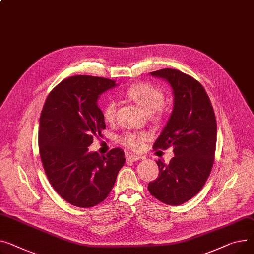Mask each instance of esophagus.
I'll list each match as a JSON object with an SVG mask.
<instances>
[{"label":"esophagus","mask_w":254,"mask_h":254,"mask_svg":"<svg viewBox=\"0 0 254 254\" xmlns=\"http://www.w3.org/2000/svg\"><path fill=\"white\" fill-rule=\"evenodd\" d=\"M127 159L129 160V161H138V160L142 159V157L139 156V155H132V154H131V155L127 156Z\"/></svg>","instance_id":"esophagus-1"}]
</instances>
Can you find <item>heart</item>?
<instances>
[{
  "label": "heart",
  "mask_w": 254,
  "mask_h": 254,
  "mask_svg": "<svg viewBox=\"0 0 254 254\" xmlns=\"http://www.w3.org/2000/svg\"><path fill=\"white\" fill-rule=\"evenodd\" d=\"M126 95L133 102H136L147 114L153 113L157 121L163 117L165 113V108L163 106L164 93L154 84L148 82L132 84L126 91ZM116 109L117 103L113 99H109L102 107V115L106 123H112L115 120ZM150 138V132L146 130H127L118 137V142L131 150L139 151L143 148L144 143Z\"/></svg>",
  "instance_id": "obj_1"
}]
</instances>
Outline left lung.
Listing matches in <instances>:
<instances>
[{
    "label": "left lung",
    "mask_w": 254,
    "mask_h": 254,
    "mask_svg": "<svg viewBox=\"0 0 254 254\" xmlns=\"http://www.w3.org/2000/svg\"><path fill=\"white\" fill-rule=\"evenodd\" d=\"M151 74L166 79L175 95L173 113L153 149L172 147L175 156L168 164L156 161L159 174L148 190L165 204L180 205L197 195L210 175L216 147L215 114L205 89L194 77L172 68Z\"/></svg>",
    "instance_id": "left-lung-1"
}]
</instances>
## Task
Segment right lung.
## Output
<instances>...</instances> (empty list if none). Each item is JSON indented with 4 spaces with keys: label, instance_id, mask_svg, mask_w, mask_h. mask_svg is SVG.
Masks as SVG:
<instances>
[{
    "label": "right lung",
    "instance_id": "add662e5",
    "mask_svg": "<svg viewBox=\"0 0 254 254\" xmlns=\"http://www.w3.org/2000/svg\"><path fill=\"white\" fill-rule=\"evenodd\" d=\"M115 80L91 75L65 78L50 92L40 116L39 148L47 178L68 203L89 208L104 201L126 162L122 148L105 156L89 152L106 125L97 100Z\"/></svg>",
    "mask_w": 254,
    "mask_h": 254
}]
</instances>
